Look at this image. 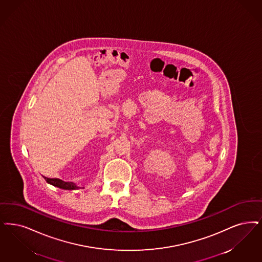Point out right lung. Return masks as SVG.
<instances>
[{
	"label": "right lung",
	"mask_w": 262,
	"mask_h": 262,
	"mask_svg": "<svg viewBox=\"0 0 262 262\" xmlns=\"http://www.w3.org/2000/svg\"><path fill=\"white\" fill-rule=\"evenodd\" d=\"M43 178L46 179V181L48 183L52 184L55 187H58V188L64 189V190H75V189L81 188L77 184H75L74 182H66V181H63L59 178H48L46 177H43Z\"/></svg>",
	"instance_id": "obj_1"
}]
</instances>
